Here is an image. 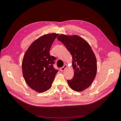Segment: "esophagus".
<instances>
[{"mask_svg":"<svg viewBox=\"0 0 121 121\" xmlns=\"http://www.w3.org/2000/svg\"><path fill=\"white\" fill-rule=\"evenodd\" d=\"M67 65L66 64L64 65V66L60 68V71H64L65 70V69L67 68Z\"/></svg>","mask_w":121,"mask_h":121,"instance_id":"34e87169","label":"esophagus"}]
</instances>
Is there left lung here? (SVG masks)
Returning a JSON list of instances; mask_svg holds the SVG:
<instances>
[{"instance_id": "obj_1", "label": "left lung", "mask_w": 121, "mask_h": 121, "mask_svg": "<svg viewBox=\"0 0 121 121\" xmlns=\"http://www.w3.org/2000/svg\"><path fill=\"white\" fill-rule=\"evenodd\" d=\"M57 39L63 43L72 56L73 78L68 80L69 86L81 92L88 88L96 75V56L89 44L78 35H60Z\"/></svg>"}]
</instances>
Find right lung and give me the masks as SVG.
<instances>
[{
	"mask_svg": "<svg viewBox=\"0 0 121 121\" xmlns=\"http://www.w3.org/2000/svg\"><path fill=\"white\" fill-rule=\"evenodd\" d=\"M58 34L44 35L35 40L26 52L22 61L25 81L33 90L42 93L49 89L58 70L53 68L56 57L49 51Z\"/></svg>",
	"mask_w": 121,
	"mask_h": 121,
	"instance_id": "1",
	"label": "right lung"
}]
</instances>
